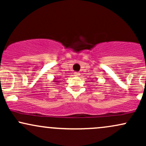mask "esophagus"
Wrapping results in <instances>:
<instances>
[{"mask_svg":"<svg viewBox=\"0 0 146 146\" xmlns=\"http://www.w3.org/2000/svg\"><path fill=\"white\" fill-rule=\"evenodd\" d=\"M80 75V73H78V72H75V73H73V75H74V76H76V77L79 76Z\"/></svg>","mask_w":146,"mask_h":146,"instance_id":"obj_1","label":"esophagus"}]
</instances>
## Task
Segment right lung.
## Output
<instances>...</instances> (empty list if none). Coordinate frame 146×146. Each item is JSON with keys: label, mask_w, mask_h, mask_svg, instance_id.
I'll list each match as a JSON object with an SVG mask.
<instances>
[{"label": "right lung", "mask_w": 146, "mask_h": 146, "mask_svg": "<svg viewBox=\"0 0 146 146\" xmlns=\"http://www.w3.org/2000/svg\"><path fill=\"white\" fill-rule=\"evenodd\" d=\"M53 82H54L55 84H58V83L60 82L59 80H58V78H55L54 80H53Z\"/></svg>", "instance_id": "right-lung-1"}]
</instances>
